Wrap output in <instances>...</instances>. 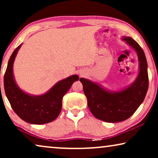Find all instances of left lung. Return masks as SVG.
Returning a JSON list of instances; mask_svg holds the SVG:
<instances>
[{
    "label": "left lung",
    "mask_w": 158,
    "mask_h": 158,
    "mask_svg": "<svg viewBox=\"0 0 158 158\" xmlns=\"http://www.w3.org/2000/svg\"><path fill=\"white\" fill-rule=\"evenodd\" d=\"M137 52L139 73L135 83L119 92H109L93 82L80 78L88 100L90 111L98 119L106 122H119L133 115L143 102L149 86L148 62L142 47L129 36L123 38Z\"/></svg>",
    "instance_id": "left-lung-1"
}]
</instances>
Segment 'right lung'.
Masks as SVG:
<instances>
[{"instance_id":"1","label":"right lung","mask_w":158,"mask_h":158,"mask_svg":"<svg viewBox=\"0 0 158 158\" xmlns=\"http://www.w3.org/2000/svg\"><path fill=\"white\" fill-rule=\"evenodd\" d=\"M20 44L10 56L4 75V89L8 100L15 113L26 122L43 124L57 118L62 109V101L75 81L79 79L77 75H72L56 83L47 94L33 96L23 92L15 83L13 64Z\"/></svg>"}]
</instances>
